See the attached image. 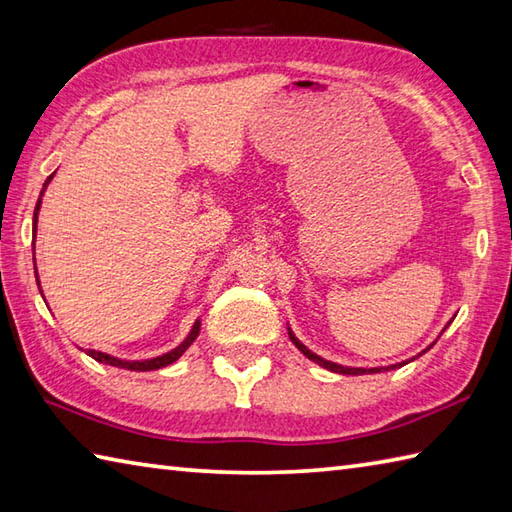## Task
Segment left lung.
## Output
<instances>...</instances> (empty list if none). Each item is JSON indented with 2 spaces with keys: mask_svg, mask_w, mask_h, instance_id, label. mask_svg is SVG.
<instances>
[{
  "mask_svg": "<svg viewBox=\"0 0 512 512\" xmlns=\"http://www.w3.org/2000/svg\"><path fill=\"white\" fill-rule=\"evenodd\" d=\"M287 331H289V338H291V342L296 344V347L305 353V356L311 360V362H316V364H320L322 369H329V371H333V373H342V375H364V373H380V371H391V369H398V367H402V364H406V362H400V364H391V367H375V369H362V367H342V364H338V362H331V360H325V358H320V356H316L314 351H309L305 344H302L296 336H294V331H291L289 327H287ZM433 347V344H431ZM429 347V349H431ZM422 356V353H420ZM413 360V358H411Z\"/></svg>",
  "mask_w": 512,
  "mask_h": 512,
  "instance_id": "8db88e82",
  "label": "left lung"
}]
</instances>
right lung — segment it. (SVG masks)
I'll use <instances>...</instances> for the list:
<instances>
[{
  "label": "right lung",
  "mask_w": 512,
  "mask_h": 512,
  "mask_svg": "<svg viewBox=\"0 0 512 512\" xmlns=\"http://www.w3.org/2000/svg\"><path fill=\"white\" fill-rule=\"evenodd\" d=\"M52 176H55V172H52V174L48 176V179H46V183H44V190H41V194H39V201H37V205H35V216H33V227H35V232H37V214H39V207H41V196H44L48 183L52 181ZM35 276H37V267H35ZM37 285H39V276H37ZM39 291H41V285H39ZM198 331H201V320H196V322H194L192 331L187 333V338L179 344V347H174L172 351L163 353V356L148 358V360H121V358H114V356H110V353H101V351H95V349H88L86 353H88L90 358H95L97 362L110 364V367H119V369H128V371H154V369H163V367H168V364H172V362L179 360V358L183 356V353L187 351V347H190V344L196 340Z\"/></svg>",
  "instance_id": "1"
}]
</instances>
